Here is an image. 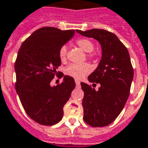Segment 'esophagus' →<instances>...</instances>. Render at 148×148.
Returning a JSON list of instances; mask_svg holds the SVG:
<instances>
[{"label": "esophagus", "instance_id": "esophagus-1", "mask_svg": "<svg viewBox=\"0 0 148 148\" xmlns=\"http://www.w3.org/2000/svg\"><path fill=\"white\" fill-rule=\"evenodd\" d=\"M75 83H76V86H80V82H79V80H77V79H75Z\"/></svg>", "mask_w": 148, "mask_h": 148}]
</instances>
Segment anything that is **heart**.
I'll list each match as a JSON object with an SVG mask.
<instances>
[{
  "mask_svg": "<svg viewBox=\"0 0 148 148\" xmlns=\"http://www.w3.org/2000/svg\"><path fill=\"white\" fill-rule=\"evenodd\" d=\"M77 45L81 48L83 51L86 53H90L93 51L95 48V45L91 41L86 38L78 39L77 41ZM67 48L66 45H62L59 49V58L60 60L65 62L66 60ZM89 58H93V55L89 54ZM91 71V66L88 63L82 64H71L68 66L66 69V74L71 77L76 78V79H81L85 77L86 74H88Z\"/></svg>",
  "mask_w": 148,
  "mask_h": 148,
  "instance_id": "1",
  "label": "heart"
}]
</instances>
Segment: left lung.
Here are the masks:
<instances>
[{"label":"left lung","instance_id":"left-lung-1","mask_svg":"<svg viewBox=\"0 0 148 148\" xmlns=\"http://www.w3.org/2000/svg\"><path fill=\"white\" fill-rule=\"evenodd\" d=\"M77 33L99 42L102 57L95 71L89 75L90 82L100 84L99 90L81 82L84 92L83 119L91 127H106L119 116L127 103L134 71L127 49L117 36L101 29Z\"/></svg>","mask_w":148,"mask_h":148}]
</instances>
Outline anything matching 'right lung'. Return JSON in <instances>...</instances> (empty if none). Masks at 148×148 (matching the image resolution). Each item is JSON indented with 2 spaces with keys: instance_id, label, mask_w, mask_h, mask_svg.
Returning a JSON list of instances; mask_svg holds the SVG:
<instances>
[{
  "instance_id": "1",
  "label": "right lung",
  "mask_w": 148,
  "mask_h": 148,
  "mask_svg": "<svg viewBox=\"0 0 148 148\" xmlns=\"http://www.w3.org/2000/svg\"><path fill=\"white\" fill-rule=\"evenodd\" d=\"M75 30L41 28L22 43L17 53L15 73L16 93L25 112L38 123L52 126L63 117V106L75 88L74 79L63 75L60 85H50L61 66L59 49Z\"/></svg>"
}]
</instances>
